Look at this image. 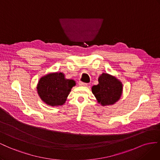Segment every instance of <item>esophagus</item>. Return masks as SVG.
<instances>
[{
	"label": "esophagus",
	"mask_w": 160,
	"mask_h": 160,
	"mask_svg": "<svg viewBox=\"0 0 160 160\" xmlns=\"http://www.w3.org/2000/svg\"><path fill=\"white\" fill-rule=\"evenodd\" d=\"M78 84L80 85V86H87V83H85V82H81V81H80L79 82H78Z\"/></svg>",
	"instance_id": "34e87169"
}]
</instances>
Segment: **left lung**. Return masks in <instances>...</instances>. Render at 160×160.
Masks as SVG:
<instances>
[{"label": "left lung", "instance_id": "8db88e82", "mask_svg": "<svg viewBox=\"0 0 160 160\" xmlns=\"http://www.w3.org/2000/svg\"><path fill=\"white\" fill-rule=\"evenodd\" d=\"M92 92L101 105H111L120 99L122 84L115 76L102 73L98 78V84L92 87Z\"/></svg>", "mask_w": 160, "mask_h": 160}]
</instances>
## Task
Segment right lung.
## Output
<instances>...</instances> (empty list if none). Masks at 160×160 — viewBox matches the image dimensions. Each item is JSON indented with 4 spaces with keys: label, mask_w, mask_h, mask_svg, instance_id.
I'll use <instances>...</instances> for the list:
<instances>
[{
    "label": "right lung",
    "mask_w": 160,
    "mask_h": 160,
    "mask_svg": "<svg viewBox=\"0 0 160 160\" xmlns=\"http://www.w3.org/2000/svg\"><path fill=\"white\" fill-rule=\"evenodd\" d=\"M76 85L74 80L66 79L62 72L50 73L40 78L38 93L43 101L49 106H60L65 103L71 89Z\"/></svg>",
    "instance_id": "add662e5"
}]
</instances>
